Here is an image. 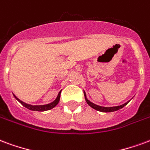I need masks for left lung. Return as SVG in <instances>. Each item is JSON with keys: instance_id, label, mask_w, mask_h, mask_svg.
Wrapping results in <instances>:
<instances>
[{"instance_id": "left-lung-1", "label": "left lung", "mask_w": 150, "mask_h": 150, "mask_svg": "<svg viewBox=\"0 0 150 150\" xmlns=\"http://www.w3.org/2000/svg\"><path fill=\"white\" fill-rule=\"evenodd\" d=\"M84 95H85V98H86V100L87 104H88V105L90 107H92L93 109H94V110H98V111H100V112H114V111H117V110H120V109H122L123 107L125 106L126 105H127L130 100L127 101V102H125V104H122L121 105H118V106H112V107H105V106H100V105H96V104L93 103L92 101L88 100L87 97H86V92L84 91Z\"/></svg>"}]
</instances>
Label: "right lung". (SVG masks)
Wrapping results in <instances>:
<instances>
[{"mask_svg":"<svg viewBox=\"0 0 150 150\" xmlns=\"http://www.w3.org/2000/svg\"><path fill=\"white\" fill-rule=\"evenodd\" d=\"M61 93H62V90L59 92L58 95H57V97L56 98L55 100L52 101V102H50L49 104H46V105H31V104H27L25 102H24L21 100H20L19 98L16 97L15 95L13 94L14 98H16L18 101H19L20 103L23 106L25 107L27 109H29V110H33V111H39V112H43V111H47V110H52V108H54V107L58 104L59 100H60V97H61Z\"/></svg>","mask_w":150,"mask_h":150,"instance_id":"1","label":"right lung"}]
</instances>
